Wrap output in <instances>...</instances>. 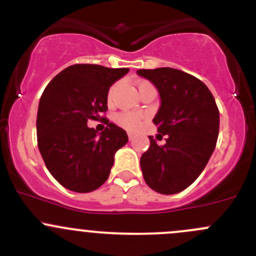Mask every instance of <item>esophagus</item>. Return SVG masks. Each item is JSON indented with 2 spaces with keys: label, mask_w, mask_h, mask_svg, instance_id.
<instances>
[{
  "label": "esophagus",
  "mask_w": 256,
  "mask_h": 256,
  "mask_svg": "<svg viewBox=\"0 0 256 256\" xmlns=\"http://www.w3.org/2000/svg\"><path fill=\"white\" fill-rule=\"evenodd\" d=\"M128 140H130V141H131V140L134 138V132H131V131H128Z\"/></svg>",
  "instance_id": "34e87169"
}]
</instances>
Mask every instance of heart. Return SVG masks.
<instances>
[{
    "mask_svg": "<svg viewBox=\"0 0 256 256\" xmlns=\"http://www.w3.org/2000/svg\"><path fill=\"white\" fill-rule=\"evenodd\" d=\"M144 85H148V82L142 81V82L138 84V88ZM118 86H119V84H114V85L109 88V92H108L109 100L114 97L115 92H116L118 90ZM115 120H116V122L119 124L120 126L128 128V130H136V128H138V126L141 125L142 114L134 113V112H122V113H119L116 115V119Z\"/></svg>",
    "mask_w": 256,
    "mask_h": 256,
    "instance_id": "b5f03b06",
    "label": "heart"
}]
</instances>
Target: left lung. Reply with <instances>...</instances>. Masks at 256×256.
<instances>
[{
	"label": "left lung",
	"mask_w": 256,
	"mask_h": 256,
	"mask_svg": "<svg viewBox=\"0 0 256 256\" xmlns=\"http://www.w3.org/2000/svg\"><path fill=\"white\" fill-rule=\"evenodd\" d=\"M156 87L160 106L153 122L166 143L150 146L141 156L146 184L162 194H175L192 184L215 150L220 113L212 92L199 78L178 69L137 70Z\"/></svg>",
	"instance_id": "1"
}]
</instances>
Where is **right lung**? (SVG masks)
<instances>
[{"label":"right lung","instance_id":"add662e5","mask_svg":"<svg viewBox=\"0 0 256 256\" xmlns=\"http://www.w3.org/2000/svg\"><path fill=\"white\" fill-rule=\"evenodd\" d=\"M128 72V68L74 64L56 75L42 94L36 119L38 150L50 175L72 192L102 186L115 153L128 141L126 131L106 119L100 134L87 126L108 110L109 87Z\"/></svg>","mask_w":256,"mask_h":256}]
</instances>
